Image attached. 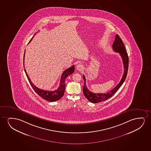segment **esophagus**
<instances>
[{
    "mask_svg": "<svg viewBox=\"0 0 151 151\" xmlns=\"http://www.w3.org/2000/svg\"><path fill=\"white\" fill-rule=\"evenodd\" d=\"M76 69L77 70H79V71L83 70V65H81V64H77L76 66Z\"/></svg>",
    "mask_w": 151,
    "mask_h": 151,
    "instance_id": "obj_1",
    "label": "esophagus"
}]
</instances>
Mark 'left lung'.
<instances>
[{
	"label": "left lung",
	"instance_id": "left-lung-1",
	"mask_svg": "<svg viewBox=\"0 0 151 151\" xmlns=\"http://www.w3.org/2000/svg\"><path fill=\"white\" fill-rule=\"evenodd\" d=\"M112 48L114 52H119L122 57L124 65V74L123 75L122 79L119 84L112 90L107 93H94L89 91L86 85V78L85 76L83 75V78L85 81V84L83 87V92L85 97L92 103H97L109 99L118 91V89L123 85L127 76L128 68V55L126 52L125 46L123 43L122 39L120 38L118 35H116L115 40L112 45Z\"/></svg>",
	"mask_w": 151,
	"mask_h": 151
}]
</instances>
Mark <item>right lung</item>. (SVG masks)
Here are the masks:
<instances>
[{
	"mask_svg": "<svg viewBox=\"0 0 151 151\" xmlns=\"http://www.w3.org/2000/svg\"><path fill=\"white\" fill-rule=\"evenodd\" d=\"M35 35H33V37L35 35ZM33 37H32V39L30 40L29 42L31 41V40L33 39ZM24 58H25V53H24V61H23L24 68H25V66H24ZM24 70H25V72L26 76H27V78L28 79L29 83L31 85V87L33 88L35 92L37 93V94L39 95L40 97H41L42 98H43V99H45L47 101H57L60 99L64 95L65 88V80L68 75H70L74 73L75 68L74 65H73L70 68H68L64 70L63 73H62L61 78L60 79V84L59 87L57 90L52 91H46V90H41V89H39V88H38L36 86H35V85H33V83L31 82L30 79L29 78L25 68Z\"/></svg>",
	"mask_w": 151,
	"mask_h": 151,
	"instance_id": "add662e5",
	"label": "right lung"
}]
</instances>
